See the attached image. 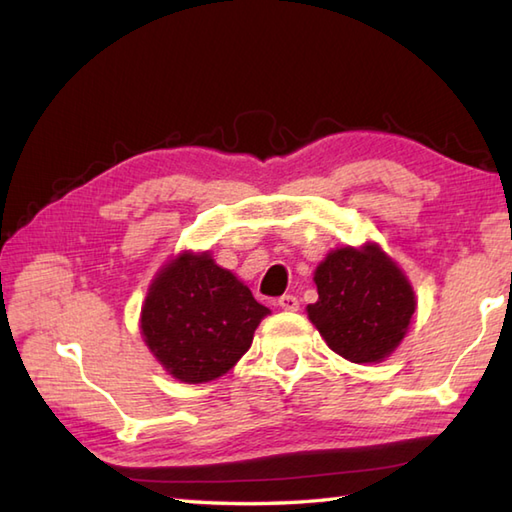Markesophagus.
Listing matches in <instances>:
<instances>
[{
  "label": "esophagus",
  "instance_id": "obj_1",
  "mask_svg": "<svg viewBox=\"0 0 512 512\" xmlns=\"http://www.w3.org/2000/svg\"><path fill=\"white\" fill-rule=\"evenodd\" d=\"M277 306H279L281 310L295 312V310H299V299H297L295 295H284V297L277 299Z\"/></svg>",
  "mask_w": 512,
  "mask_h": 512
}]
</instances>
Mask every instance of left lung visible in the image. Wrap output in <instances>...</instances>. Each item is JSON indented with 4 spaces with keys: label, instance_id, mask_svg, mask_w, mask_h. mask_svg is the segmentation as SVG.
<instances>
[{
    "label": "left lung",
    "instance_id": "left-lung-1",
    "mask_svg": "<svg viewBox=\"0 0 512 512\" xmlns=\"http://www.w3.org/2000/svg\"><path fill=\"white\" fill-rule=\"evenodd\" d=\"M319 301L308 317L330 345L352 363H378L405 336L416 297L398 266L376 246L339 248L314 273Z\"/></svg>",
    "mask_w": 512,
    "mask_h": 512
}]
</instances>
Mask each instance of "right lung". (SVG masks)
Segmentation results:
<instances>
[{"mask_svg":"<svg viewBox=\"0 0 512 512\" xmlns=\"http://www.w3.org/2000/svg\"><path fill=\"white\" fill-rule=\"evenodd\" d=\"M268 312L209 253H184L151 284L140 328L162 367L195 385L226 374Z\"/></svg>","mask_w":512,"mask_h":512,"instance_id":"add662e5","label":"right lung"}]
</instances>
